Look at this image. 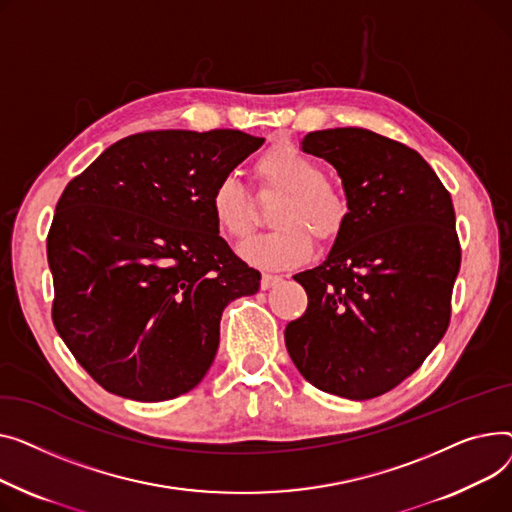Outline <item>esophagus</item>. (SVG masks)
<instances>
[{"instance_id": "34e87169", "label": "esophagus", "mask_w": 512, "mask_h": 512, "mask_svg": "<svg viewBox=\"0 0 512 512\" xmlns=\"http://www.w3.org/2000/svg\"><path fill=\"white\" fill-rule=\"evenodd\" d=\"M283 281V277L281 275H270V273H264L262 275V279H260V287L262 289H270V287H275L277 283H281Z\"/></svg>"}]
</instances>
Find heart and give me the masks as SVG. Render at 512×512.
<instances>
[{
    "label": "heart",
    "mask_w": 512,
    "mask_h": 512,
    "mask_svg": "<svg viewBox=\"0 0 512 512\" xmlns=\"http://www.w3.org/2000/svg\"><path fill=\"white\" fill-rule=\"evenodd\" d=\"M262 194H281L273 208L277 229L256 235L239 254L260 268H293L312 254V237L320 246L343 235L351 204L343 188L322 177V167L291 144H275L256 161ZM210 213L217 227L244 239L258 223V208L248 188L233 175L221 177L210 192Z\"/></svg>",
    "instance_id": "obj_1"
}]
</instances>
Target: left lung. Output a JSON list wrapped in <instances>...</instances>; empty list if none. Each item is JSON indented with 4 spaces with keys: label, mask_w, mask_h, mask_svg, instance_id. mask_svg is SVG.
Returning <instances> with one entry per match:
<instances>
[{
    "label": "left lung",
    "mask_w": 512,
    "mask_h": 512,
    "mask_svg": "<svg viewBox=\"0 0 512 512\" xmlns=\"http://www.w3.org/2000/svg\"><path fill=\"white\" fill-rule=\"evenodd\" d=\"M337 169L351 217L328 258L293 279L308 310L285 328L302 376L351 401L411 376L444 337L461 268L455 208L417 150L366 128L310 132Z\"/></svg>",
    "instance_id": "8db88e82"
}]
</instances>
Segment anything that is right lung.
<instances>
[{"label":"right lung","instance_id":"obj_1","mask_svg":"<svg viewBox=\"0 0 512 512\" xmlns=\"http://www.w3.org/2000/svg\"><path fill=\"white\" fill-rule=\"evenodd\" d=\"M262 142L239 130L134 134L57 200L51 318L109 393L144 403L188 393L217 355L225 306L258 291V270L219 235L210 192Z\"/></svg>","mask_w":512,"mask_h":512}]
</instances>
